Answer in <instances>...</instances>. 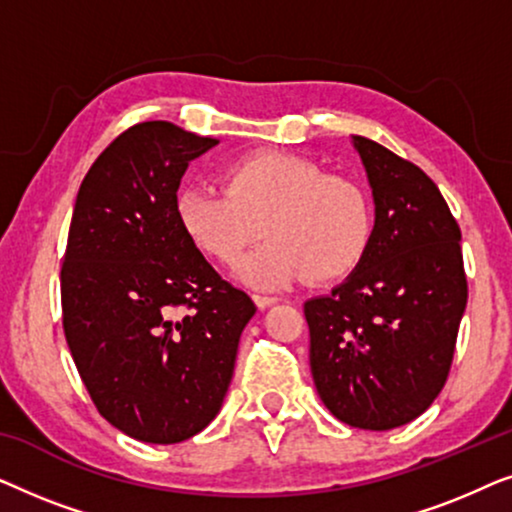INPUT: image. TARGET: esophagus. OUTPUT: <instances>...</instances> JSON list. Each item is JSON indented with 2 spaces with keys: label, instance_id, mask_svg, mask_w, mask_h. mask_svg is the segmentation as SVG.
<instances>
[{
  "label": "esophagus",
  "instance_id": "esophagus-1",
  "mask_svg": "<svg viewBox=\"0 0 512 512\" xmlns=\"http://www.w3.org/2000/svg\"><path fill=\"white\" fill-rule=\"evenodd\" d=\"M254 303L261 307V310H265V307L277 303V296H268V293H254Z\"/></svg>",
  "mask_w": 512,
  "mask_h": 512
}]
</instances>
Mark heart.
<instances>
[{
	"mask_svg": "<svg viewBox=\"0 0 512 512\" xmlns=\"http://www.w3.org/2000/svg\"><path fill=\"white\" fill-rule=\"evenodd\" d=\"M174 214L188 240L221 265L242 261L263 228L270 242L242 265L244 282L272 289L310 277L333 282L363 261L373 240V202L363 186L326 174L298 153H249L223 167V191L186 184Z\"/></svg>",
	"mask_w": 512,
	"mask_h": 512,
	"instance_id": "1",
	"label": "heart"
}]
</instances>
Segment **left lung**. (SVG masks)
<instances>
[{"label":"left lung","mask_w":512,"mask_h":512,"mask_svg":"<svg viewBox=\"0 0 512 512\" xmlns=\"http://www.w3.org/2000/svg\"><path fill=\"white\" fill-rule=\"evenodd\" d=\"M354 146L373 186V240L345 284L305 303L310 368L340 422L389 431L445 387L468 284L459 223L429 174L373 139Z\"/></svg>","instance_id":"8db88e82"}]
</instances>
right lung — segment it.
<instances>
[{"instance_id":"obj_1","label":"right lung","mask_w":512,"mask_h":512,"mask_svg":"<svg viewBox=\"0 0 512 512\" xmlns=\"http://www.w3.org/2000/svg\"><path fill=\"white\" fill-rule=\"evenodd\" d=\"M216 144L167 121L132 125L88 170L69 223V352L97 412L144 443H181L212 422L256 312L174 214L188 160Z\"/></svg>"}]
</instances>
